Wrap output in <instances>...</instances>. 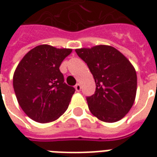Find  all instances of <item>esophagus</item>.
I'll return each mask as SVG.
<instances>
[{
  "instance_id": "34e87169",
  "label": "esophagus",
  "mask_w": 157,
  "mask_h": 157,
  "mask_svg": "<svg viewBox=\"0 0 157 157\" xmlns=\"http://www.w3.org/2000/svg\"><path fill=\"white\" fill-rule=\"evenodd\" d=\"M75 90H76V92H80V91H81V88H82V87H81V85H80L79 83H77V84L75 85Z\"/></svg>"
}]
</instances>
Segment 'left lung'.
I'll use <instances>...</instances> for the list:
<instances>
[{
	"mask_svg": "<svg viewBox=\"0 0 157 157\" xmlns=\"http://www.w3.org/2000/svg\"><path fill=\"white\" fill-rule=\"evenodd\" d=\"M75 52L88 66L95 80L94 94L86 98L93 115L107 123L120 120L134 104L137 75L122 53L109 45L77 48Z\"/></svg>",
	"mask_w": 157,
	"mask_h": 157,
	"instance_id": "1",
	"label": "left lung"
}]
</instances>
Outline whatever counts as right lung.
Segmentation results:
<instances>
[{
	"label": "right lung",
	"instance_id": "1",
	"mask_svg": "<svg viewBox=\"0 0 157 157\" xmlns=\"http://www.w3.org/2000/svg\"><path fill=\"white\" fill-rule=\"evenodd\" d=\"M72 49L48 44L27 53L13 75V88L19 105L29 118L39 123L56 120L68 109L75 88L64 82L59 71Z\"/></svg>",
	"mask_w": 157,
	"mask_h": 157
}]
</instances>
